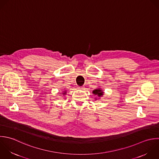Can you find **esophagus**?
I'll list each match as a JSON object with an SVG mask.
<instances>
[{"mask_svg":"<svg viewBox=\"0 0 159 159\" xmlns=\"http://www.w3.org/2000/svg\"><path fill=\"white\" fill-rule=\"evenodd\" d=\"M84 87H79V89H80V90H84Z\"/></svg>","mask_w":159,"mask_h":159,"instance_id":"34e87169","label":"esophagus"}]
</instances>
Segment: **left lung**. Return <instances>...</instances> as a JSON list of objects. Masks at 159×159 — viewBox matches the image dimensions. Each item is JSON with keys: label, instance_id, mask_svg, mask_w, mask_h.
Wrapping results in <instances>:
<instances>
[{"label": "left lung", "instance_id": "obj_1", "mask_svg": "<svg viewBox=\"0 0 159 159\" xmlns=\"http://www.w3.org/2000/svg\"><path fill=\"white\" fill-rule=\"evenodd\" d=\"M92 93L94 94L95 95H96L97 97H98V98H95V100H96L97 99H100V97H102L103 95L104 92L103 91V90L101 88H97V89H96L93 90Z\"/></svg>", "mask_w": 159, "mask_h": 159}]
</instances>
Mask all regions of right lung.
Listing matches in <instances>:
<instances>
[{
    "label": "right lung",
    "mask_w": 159,
    "mask_h": 159,
    "mask_svg": "<svg viewBox=\"0 0 159 159\" xmlns=\"http://www.w3.org/2000/svg\"><path fill=\"white\" fill-rule=\"evenodd\" d=\"M61 94H62V95H66V91H63V92L62 93H61Z\"/></svg>",
    "instance_id": "add662e5"
}]
</instances>
